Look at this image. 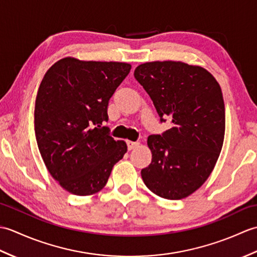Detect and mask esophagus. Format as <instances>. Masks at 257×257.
Masks as SVG:
<instances>
[{"label": "esophagus", "instance_id": "obj_1", "mask_svg": "<svg viewBox=\"0 0 257 257\" xmlns=\"http://www.w3.org/2000/svg\"><path fill=\"white\" fill-rule=\"evenodd\" d=\"M127 146H128V150H133L135 148H137V147L139 146V143H137V141H130V140H128L127 141Z\"/></svg>", "mask_w": 257, "mask_h": 257}]
</instances>
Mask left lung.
I'll return each mask as SVG.
<instances>
[{
    "mask_svg": "<svg viewBox=\"0 0 257 257\" xmlns=\"http://www.w3.org/2000/svg\"><path fill=\"white\" fill-rule=\"evenodd\" d=\"M134 75L160 121L170 117L172 123L148 137L152 160L141 177L163 199L187 198L206 181L220 156L225 133L221 87L206 69L182 62L145 63Z\"/></svg>",
    "mask_w": 257,
    "mask_h": 257,
    "instance_id": "1",
    "label": "left lung"
}]
</instances>
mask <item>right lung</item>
<instances>
[{
	"instance_id": "obj_1",
	"label": "right lung",
	"mask_w": 257,
	"mask_h": 257,
	"mask_svg": "<svg viewBox=\"0 0 257 257\" xmlns=\"http://www.w3.org/2000/svg\"><path fill=\"white\" fill-rule=\"evenodd\" d=\"M132 69L118 62L63 58L47 70L37 91L34 111L38 149L51 176L76 195L105 187L127 145L113 140L108 103Z\"/></svg>"
}]
</instances>
